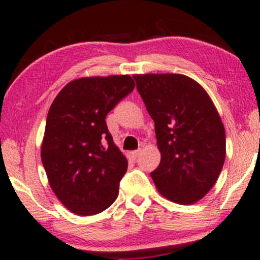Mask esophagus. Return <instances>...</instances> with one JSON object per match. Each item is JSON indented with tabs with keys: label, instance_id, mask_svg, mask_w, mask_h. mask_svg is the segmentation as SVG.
<instances>
[{
	"label": "esophagus",
	"instance_id": "esophagus-1",
	"mask_svg": "<svg viewBox=\"0 0 260 260\" xmlns=\"http://www.w3.org/2000/svg\"><path fill=\"white\" fill-rule=\"evenodd\" d=\"M139 154H140V149H137V150H133V152H130L129 153V155H130V158L131 159H134L135 160L137 156H139Z\"/></svg>",
	"mask_w": 260,
	"mask_h": 260
}]
</instances>
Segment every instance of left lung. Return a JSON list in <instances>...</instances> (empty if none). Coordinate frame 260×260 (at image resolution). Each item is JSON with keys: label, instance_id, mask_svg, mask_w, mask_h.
I'll list each match as a JSON object with an SVG mask.
<instances>
[{"label": "left lung", "instance_id": "obj_1", "mask_svg": "<svg viewBox=\"0 0 260 260\" xmlns=\"http://www.w3.org/2000/svg\"><path fill=\"white\" fill-rule=\"evenodd\" d=\"M136 88L155 125L161 153L150 172L159 193L194 204L216 183L225 159V131L204 88L184 75H136Z\"/></svg>", "mask_w": 260, "mask_h": 260}]
</instances>
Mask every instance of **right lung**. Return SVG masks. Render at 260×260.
<instances>
[{"label":"right lung","instance_id":"add662e5","mask_svg":"<svg viewBox=\"0 0 260 260\" xmlns=\"http://www.w3.org/2000/svg\"><path fill=\"white\" fill-rule=\"evenodd\" d=\"M134 88L130 76L86 77L63 86L50 106L42 164L53 191L73 213H100L118 197L127 161L106 115Z\"/></svg>","mask_w":260,"mask_h":260}]
</instances>
